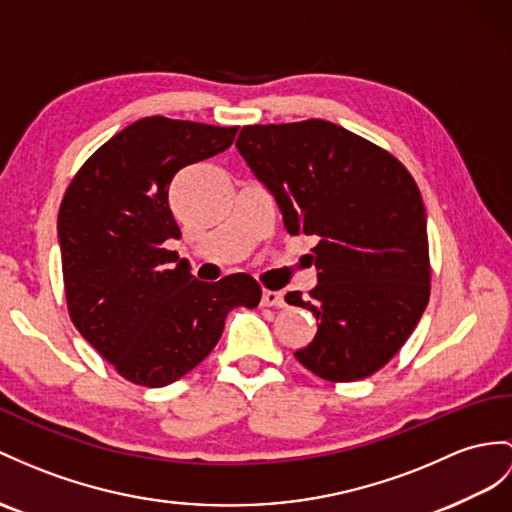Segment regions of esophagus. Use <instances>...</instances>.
Segmentation results:
<instances>
[{
    "mask_svg": "<svg viewBox=\"0 0 512 512\" xmlns=\"http://www.w3.org/2000/svg\"><path fill=\"white\" fill-rule=\"evenodd\" d=\"M260 304L282 308L284 306V293H280V291H263V295H260Z\"/></svg>",
    "mask_w": 512,
    "mask_h": 512,
    "instance_id": "34e87169",
    "label": "esophagus"
}]
</instances>
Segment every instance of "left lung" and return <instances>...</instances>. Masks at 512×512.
<instances>
[{"instance_id": "obj_1", "label": "left lung", "mask_w": 512, "mask_h": 512, "mask_svg": "<svg viewBox=\"0 0 512 512\" xmlns=\"http://www.w3.org/2000/svg\"><path fill=\"white\" fill-rule=\"evenodd\" d=\"M236 149L276 199L286 232L317 239L310 299L284 297L319 321L295 358L330 382L371 376L428 306V219L413 176L378 145L323 119L245 126Z\"/></svg>"}]
</instances>
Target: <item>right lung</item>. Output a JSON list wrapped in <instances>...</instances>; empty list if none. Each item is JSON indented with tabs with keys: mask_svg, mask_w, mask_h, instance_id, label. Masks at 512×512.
I'll use <instances>...</instances> for the list:
<instances>
[{
	"mask_svg": "<svg viewBox=\"0 0 512 512\" xmlns=\"http://www.w3.org/2000/svg\"><path fill=\"white\" fill-rule=\"evenodd\" d=\"M236 130L143 117L84 162L62 199L58 243L71 321L134 384L180 380L213 352L234 306L260 302L247 273L195 280L189 260L165 249L182 236L171 180L226 152Z\"/></svg>",
	"mask_w": 512,
	"mask_h": 512,
	"instance_id": "add662e5",
	"label": "right lung"
}]
</instances>
